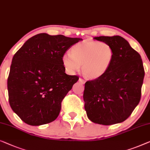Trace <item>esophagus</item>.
Segmentation results:
<instances>
[{
  "label": "esophagus",
  "instance_id": "34e87169",
  "mask_svg": "<svg viewBox=\"0 0 150 150\" xmlns=\"http://www.w3.org/2000/svg\"><path fill=\"white\" fill-rule=\"evenodd\" d=\"M79 82H81L82 84H84V83H85L86 80H84V79H81V78H80V79H79Z\"/></svg>",
  "mask_w": 150,
  "mask_h": 150
}]
</instances>
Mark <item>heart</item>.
<instances>
[{"instance_id": "b5f03b06", "label": "heart", "mask_w": 150, "mask_h": 150, "mask_svg": "<svg viewBox=\"0 0 150 150\" xmlns=\"http://www.w3.org/2000/svg\"><path fill=\"white\" fill-rule=\"evenodd\" d=\"M70 54L62 57L63 64L70 73L79 71L82 66L83 74L95 79L108 70L114 58V51L109 44L95 40H84L72 46Z\"/></svg>"}]
</instances>
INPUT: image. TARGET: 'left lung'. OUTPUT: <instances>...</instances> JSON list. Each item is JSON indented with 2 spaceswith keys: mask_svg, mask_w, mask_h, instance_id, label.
Listing matches in <instances>:
<instances>
[{
  "mask_svg": "<svg viewBox=\"0 0 150 150\" xmlns=\"http://www.w3.org/2000/svg\"><path fill=\"white\" fill-rule=\"evenodd\" d=\"M109 44L114 58L101 77L86 82L83 98L88 118L103 125L122 122L139 103L145 71L139 54L120 36H99Z\"/></svg>",
  "mask_w": 150,
  "mask_h": 150,
  "instance_id": "obj_1",
  "label": "left lung"
}]
</instances>
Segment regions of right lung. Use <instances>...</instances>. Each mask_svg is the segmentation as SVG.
<instances>
[{"mask_svg": "<svg viewBox=\"0 0 150 150\" xmlns=\"http://www.w3.org/2000/svg\"><path fill=\"white\" fill-rule=\"evenodd\" d=\"M81 40L41 33L15 54L7 80L8 101L25 123L45 125L59 116L63 99L79 79L65 73L62 57Z\"/></svg>", "mask_w": 150, "mask_h": 150, "instance_id": "1", "label": "right lung"}]
</instances>
